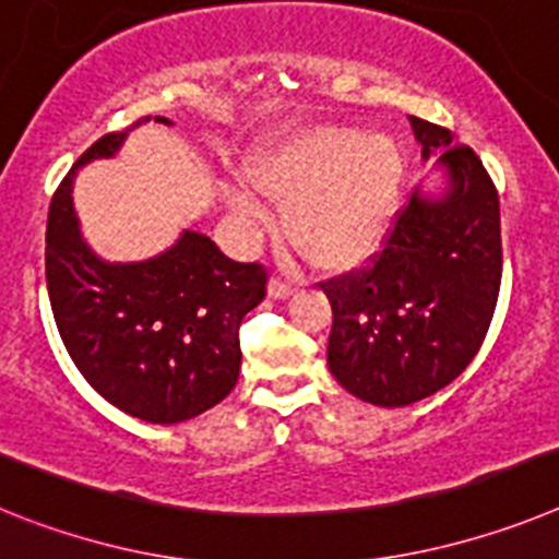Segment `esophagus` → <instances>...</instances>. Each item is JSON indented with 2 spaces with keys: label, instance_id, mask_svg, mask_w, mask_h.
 I'll return each mask as SVG.
<instances>
[{
  "label": "esophagus",
  "instance_id": "esophagus-1",
  "mask_svg": "<svg viewBox=\"0 0 559 559\" xmlns=\"http://www.w3.org/2000/svg\"><path fill=\"white\" fill-rule=\"evenodd\" d=\"M293 293H295V281H286L281 278V275H273V281H270V295H273V298H289Z\"/></svg>",
  "mask_w": 559,
  "mask_h": 559
}]
</instances>
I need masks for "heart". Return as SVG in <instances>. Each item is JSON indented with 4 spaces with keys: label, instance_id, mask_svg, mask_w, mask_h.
Returning a JSON list of instances; mask_svg holds the SVG:
<instances>
[{
    "label": "heart",
    "instance_id": "heart-1",
    "mask_svg": "<svg viewBox=\"0 0 559 559\" xmlns=\"http://www.w3.org/2000/svg\"><path fill=\"white\" fill-rule=\"evenodd\" d=\"M402 174L405 159L394 140L340 126L298 134L250 165L252 182L286 205L289 241L323 270L360 264L380 247ZM227 199L247 230H264L270 216L250 182L233 186Z\"/></svg>",
    "mask_w": 559,
    "mask_h": 559
}]
</instances>
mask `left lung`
Returning <instances> with one entry per match:
<instances>
[{"instance_id": "obj_1", "label": "left lung", "mask_w": 559, "mask_h": 559, "mask_svg": "<svg viewBox=\"0 0 559 559\" xmlns=\"http://www.w3.org/2000/svg\"><path fill=\"white\" fill-rule=\"evenodd\" d=\"M421 157L439 152L448 191L396 211L366 266L320 281L332 304L329 371L357 400L402 407L473 362L501 293V205L478 154L411 118Z\"/></svg>"}]
</instances>
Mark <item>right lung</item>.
<instances>
[{
  "label": "right lung",
  "instance_id": "right-lung-1",
  "mask_svg": "<svg viewBox=\"0 0 559 559\" xmlns=\"http://www.w3.org/2000/svg\"><path fill=\"white\" fill-rule=\"evenodd\" d=\"M123 138L95 140L52 193L47 293L84 380L123 414L174 425L219 405L239 380V326L264 300L266 266L227 259L197 230L148 261H100L78 233L72 177L90 159L111 157Z\"/></svg>",
  "mask_w": 559,
  "mask_h": 559
}]
</instances>
